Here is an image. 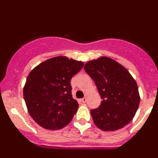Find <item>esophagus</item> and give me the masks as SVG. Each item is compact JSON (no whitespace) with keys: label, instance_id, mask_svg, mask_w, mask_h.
<instances>
[{"label":"esophagus","instance_id":"obj_1","mask_svg":"<svg viewBox=\"0 0 158 158\" xmlns=\"http://www.w3.org/2000/svg\"><path fill=\"white\" fill-rule=\"evenodd\" d=\"M81 100L82 103H86V101H87V98H86V97H84V98H82Z\"/></svg>","mask_w":158,"mask_h":158}]
</instances>
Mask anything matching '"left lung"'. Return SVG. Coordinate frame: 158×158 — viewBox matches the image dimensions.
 <instances>
[{
	"label": "left lung",
	"instance_id": "obj_1",
	"mask_svg": "<svg viewBox=\"0 0 158 158\" xmlns=\"http://www.w3.org/2000/svg\"><path fill=\"white\" fill-rule=\"evenodd\" d=\"M84 69L94 81L102 99L100 107L91 110L95 125L104 131L126 126L133 119L140 103L133 77L125 67L107 57L89 61Z\"/></svg>",
	"mask_w": 158,
	"mask_h": 158
}]
</instances>
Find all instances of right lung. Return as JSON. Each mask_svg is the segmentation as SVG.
Listing matches in <instances>:
<instances>
[{"label": "right lung", "instance_id": "add662e5", "mask_svg": "<svg viewBox=\"0 0 158 158\" xmlns=\"http://www.w3.org/2000/svg\"><path fill=\"white\" fill-rule=\"evenodd\" d=\"M83 65L81 61L58 56L31 71L23 87V97L28 113L42 127L59 130L71 122L78 103L72 97L70 81Z\"/></svg>", "mask_w": 158, "mask_h": 158}]
</instances>
